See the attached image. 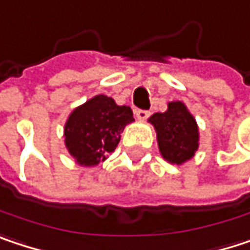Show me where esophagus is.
<instances>
[{
    "label": "esophagus",
    "instance_id": "1",
    "mask_svg": "<svg viewBox=\"0 0 250 250\" xmlns=\"http://www.w3.org/2000/svg\"><path fill=\"white\" fill-rule=\"evenodd\" d=\"M148 116H149V112H148V110H142V109L135 110V118H137L138 121H145Z\"/></svg>",
    "mask_w": 250,
    "mask_h": 250
}]
</instances>
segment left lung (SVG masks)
Here are the masks:
<instances>
[{
	"instance_id": "1",
	"label": "left lung",
	"mask_w": 250,
	"mask_h": 250,
	"mask_svg": "<svg viewBox=\"0 0 250 250\" xmlns=\"http://www.w3.org/2000/svg\"><path fill=\"white\" fill-rule=\"evenodd\" d=\"M167 106L166 112L154 113L148 122L157 132L161 157L170 164L181 166L199 149V125L184 102L172 101Z\"/></svg>"
}]
</instances>
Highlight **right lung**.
Segmentation results:
<instances>
[{
	"mask_svg": "<svg viewBox=\"0 0 250 250\" xmlns=\"http://www.w3.org/2000/svg\"><path fill=\"white\" fill-rule=\"evenodd\" d=\"M134 122L129 106H119L106 95H96L72 110L64 124V145L76 164L95 167L105 161Z\"/></svg>",
	"mask_w": 250,
	"mask_h": 250,
	"instance_id": "right-lung-1",
	"label": "right lung"
}]
</instances>
